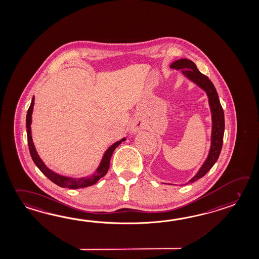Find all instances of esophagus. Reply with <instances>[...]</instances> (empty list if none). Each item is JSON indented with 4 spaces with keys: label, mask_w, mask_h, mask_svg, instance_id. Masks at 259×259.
<instances>
[{
    "label": "esophagus",
    "mask_w": 259,
    "mask_h": 259,
    "mask_svg": "<svg viewBox=\"0 0 259 259\" xmlns=\"http://www.w3.org/2000/svg\"><path fill=\"white\" fill-rule=\"evenodd\" d=\"M130 129H131V131L134 133L141 131V130L143 129V123H142V121H139V120L133 121L132 124H131V126H130Z\"/></svg>",
    "instance_id": "obj_1"
}]
</instances>
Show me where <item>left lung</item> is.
Wrapping results in <instances>:
<instances>
[{
    "label": "left lung",
    "mask_w": 259,
    "mask_h": 259,
    "mask_svg": "<svg viewBox=\"0 0 259 259\" xmlns=\"http://www.w3.org/2000/svg\"><path fill=\"white\" fill-rule=\"evenodd\" d=\"M171 69H181L186 78L194 82L198 87H201L206 93L209 101V106L212 113V134H211V147L206 160L201 165L200 170L195 176L186 184L192 183L196 180L201 179L206 174L218 161L223 145V137L225 131L224 111L219 101V95L213 87V82L210 79L202 74L197 69L195 63L190 59L181 58L176 60L170 66Z\"/></svg>",
    "instance_id": "left-lung-1"
}]
</instances>
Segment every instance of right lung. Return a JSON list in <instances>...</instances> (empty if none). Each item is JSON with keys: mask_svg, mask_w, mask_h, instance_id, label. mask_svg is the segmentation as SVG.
Returning <instances> with one entry per match:
<instances>
[{"mask_svg": "<svg viewBox=\"0 0 259 259\" xmlns=\"http://www.w3.org/2000/svg\"><path fill=\"white\" fill-rule=\"evenodd\" d=\"M33 105H34V97L32 98L31 103L28 109V113L26 117V127H27V136H28V144H29V153L31 155L32 160L34 161L36 166L40 169V172H42L46 178L50 179L53 183L58 185L61 188H68V189H80V188H85L92 185L96 184L99 179L103 178L104 176L108 172L109 168V161L110 158L113 153V151L120 144L125 140V138H121L120 141H117L114 144H112L109 147L106 152L104 153L103 158L100 161V164L98 167L97 171L95 174L91 175L90 177H85V178H80V179H72V178H68L64 177L61 175H58L57 172H53L48 167L46 166L45 162L41 161L40 156L38 155L36 149H35L34 144L32 141V137H31V115H32V110H33Z\"/></svg>", "mask_w": 259, "mask_h": 259, "instance_id": "1", "label": "right lung"}]
</instances>
